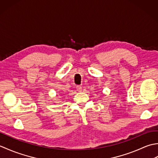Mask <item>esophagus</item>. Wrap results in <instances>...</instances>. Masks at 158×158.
<instances>
[{"label": "esophagus", "mask_w": 158, "mask_h": 158, "mask_svg": "<svg viewBox=\"0 0 158 158\" xmlns=\"http://www.w3.org/2000/svg\"><path fill=\"white\" fill-rule=\"evenodd\" d=\"M76 88H77V91H78L79 92H81L82 91V88H81V86H80V85H77V86L76 87Z\"/></svg>", "instance_id": "obj_1"}]
</instances>
